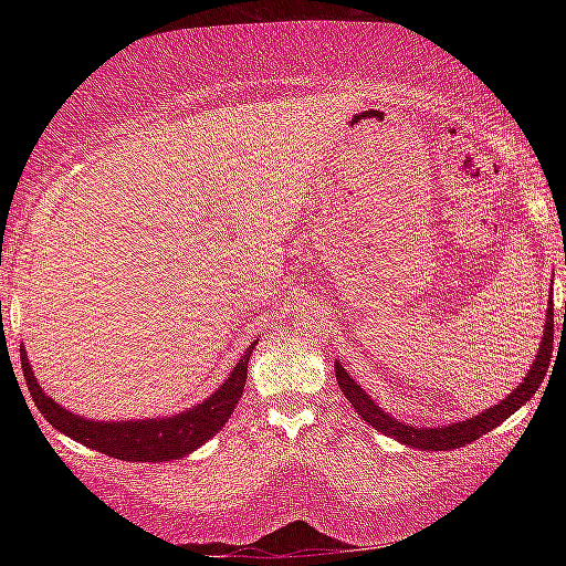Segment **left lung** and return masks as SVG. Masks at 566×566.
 Returning a JSON list of instances; mask_svg holds the SVG:
<instances>
[{"label":"left lung","instance_id":"8db88e82","mask_svg":"<svg viewBox=\"0 0 566 566\" xmlns=\"http://www.w3.org/2000/svg\"><path fill=\"white\" fill-rule=\"evenodd\" d=\"M552 344H554V300L549 292L547 300V322H544V334L539 342V352L532 361L530 371H526L524 379L512 389L502 401H496L494 407L479 411V415L454 421V424L447 427H411L399 421L397 417H391L389 411L381 409L375 399H371L367 391H364L357 381H354L347 369L342 367L339 361H334V375H337V385L344 391V397L349 399V405L357 409V415L369 421L377 432L387 434L397 442L415 447V449H424V452H447V449H459L464 444H472L474 439H479L486 432H492L494 427H500L504 419H510L516 409L524 407L530 401L536 389H539L544 375L549 369V359H552Z\"/></svg>","mask_w":566,"mask_h":566}]
</instances>
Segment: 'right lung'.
Here are the masks:
<instances>
[{
	"label": "right lung",
	"mask_w": 566,
	"mask_h": 566,
	"mask_svg": "<svg viewBox=\"0 0 566 566\" xmlns=\"http://www.w3.org/2000/svg\"><path fill=\"white\" fill-rule=\"evenodd\" d=\"M256 342L260 339L249 344L242 359L237 361V367L229 371L227 379L217 387V391H212V395L202 401V405L155 419L147 417L102 421L74 415V411L56 405V401L40 387V381H36L32 371V364L27 359L24 347H19V357H22V371L36 409H40L44 419L50 421L54 429H60L62 434L84 447L97 449V452L107 457L124 459V462H171V459H181L197 452V449L209 442V439L227 424V419L232 417L237 401L242 397L247 385V364L249 357H252Z\"/></svg>",
	"instance_id": "add662e5"
}]
</instances>
